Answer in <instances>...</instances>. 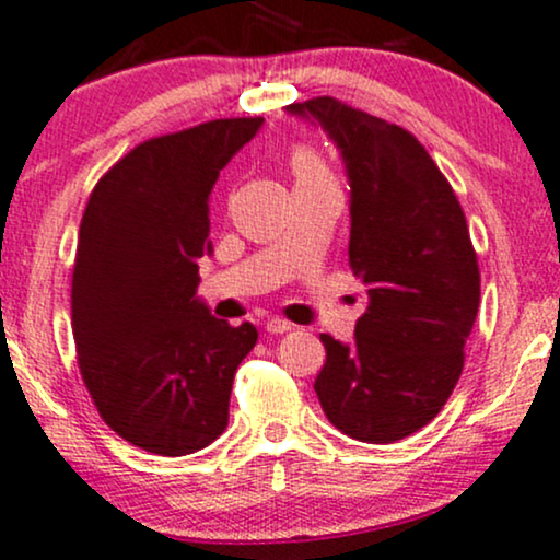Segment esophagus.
<instances>
[{"label": "esophagus", "mask_w": 560, "mask_h": 560, "mask_svg": "<svg viewBox=\"0 0 560 560\" xmlns=\"http://www.w3.org/2000/svg\"><path fill=\"white\" fill-rule=\"evenodd\" d=\"M265 330L269 335H282V332H291L293 325L288 319H282V317H272V319L265 322Z\"/></svg>", "instance_id": "34e87169"}]
</instances>
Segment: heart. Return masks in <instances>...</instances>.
Segmentation results:
<instances>
[{
    "mask_svg": "<svg viewBox=\"0 0 560 560\" xmlns=\"http://www.w3.org/2000/svg\"><path fill=\"white\" fill-rule=\"evenodd\" d=\"M291 170H293L295 183L325 180V177H330V170H327V164L322 162V156L317 154V151L308 149V147L293 149Z\"/></svg>",
    "mask_w": 560,
    "mask_h": 560,
    "instance_id": "heart-1",
    "label": "heart"
}]
</instances>
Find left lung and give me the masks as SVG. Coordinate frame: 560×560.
<instances>
[{
	"label": "left lung",
	"instance_id": "obj_1",
	"mask_svg": "<svg viewBox=\"0 0 560 560\" xmlns=\"http://www.w3.org/2000/svg\"><path fill=\"white\" fill-rule=\"evenodd\" d=\"M343 151L351 180L348 265L370 306L357 340L319 335L322 411L361 443H396L438 417L464 370L479 265L448 177L409 130L332 96L288 107Z\"/></svg>",
	"mask_w": 560,
	"mask_h": 560
}]
</instances>
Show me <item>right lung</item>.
Returning <instances> with one entry per match:
<instances>
[{"mask_svg":"<svg viewBox=\"0 0 560 560\" xmlns=\"http://www.w3.org/2000/svg\"><path fill=\"white\" fill-rule=\"evenodd\" d=\"M265 122L225 117L138 143L98 177L72 265V338L98 417L136 448L186 456L228 427L256 327L196 299L209 194Z\"/></svg>","mask_w":560,"mask_h":560,"instance_id":"add662e5","label":"right lung"}]
</instances>
